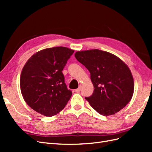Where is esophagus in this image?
I'll list each match as a JSON object with an SVG mask.
<instances>
[{"label": "esophagus", "mask_w": 152, "mask_h": 152, "mask_svg": "<svg viewBox=\"0 0 152 152\" xmlns=\"http://www.w3.org/2000/svg\"><path fill=\"white\" fill-rule=\"evenodd\" d=\"M75 92H77V93H78V92H80V91H81V86H80L79 87H78V88L77 89H76L75 90Z\"/></svg>", "instance_id": "esophagus-1"}]
</instances>
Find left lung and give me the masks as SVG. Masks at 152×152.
I'll return each instance as SVG.
<instances>
[{
	"label": "left lung",
	"instance_id": "left-lung-1",
	"mask_svg": "<svg viewBox=\"0 0 152 152\" xmlns=\"http://www.w3.org/2000/svg\"><path fill=\"white\" fill-rule=\"evenodd\" d=\"M75 58L91 73L94 92L85 98L92 108L104 116L120 111L134 93V79L129 68L112 53L99 49L77 51Z\"/></svg>",
	"mask_w": 152,
	"mask_h": 152
}]
</instances>
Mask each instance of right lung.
I'll use <instances>...</instances> for the list:
<instances>
[{
    "mask_svg": "<svg viewBox=\"0 0 152 152\" xmlns=\"http://www.w3.org/2000/svg\"><path fill=\"white\" fill-rule=\"evenodd\" d=\"M74 50L66 47L48 48L26 61L20 76L24 100L35 112L52 117L65 107L72 92L67 89L62 71Z\"/></svg>",
    "mask_w": 152,
    "mask_h": 152,
    "instance_id": "obj_1",
    "label": "right lung"
}]
</instances>
